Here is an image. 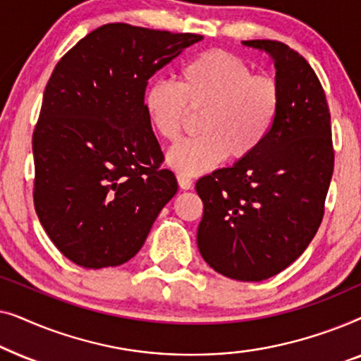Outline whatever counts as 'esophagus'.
<instances>
[{"label": "esophagus", "mask_w": 361, "mask_h": 361, "mask_svg": "<svg viewBox=\"0 0 361 361\" xmlns=\"http://www.w3.org/2000/svg\"><path fill=\"white\" fill-rule=\"evenodd\" d=\"M177 182H179L180 189H184V190L192 189V179H189V177H187V176L177 174Z\"/></svg>", "instance_id": "1"}]
</instances>
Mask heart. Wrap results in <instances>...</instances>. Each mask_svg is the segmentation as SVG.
Masks as SVG:
<instances>
[{"label":"heart","mask_w":361,"mask_h":361,"mask_svg":"<svg viewBox=\"0 0 361 361\" xmlns=\"http://www.w3.org/2000/svg\"><path fill=\"white\" fill-rule=\"evenodd\" d=\"M279 106V83L253 73L248 62L221 49L185 62L177 72V85L154 78L142 95L147 123L167 142L179 140L189 111L204 110L197 123L200 135L167 154L169 166L185 176L204 174L228 156L233 162L253 157L271 136Z\"/></svg>","instance_id":"b5f03b06"}]
</instances>
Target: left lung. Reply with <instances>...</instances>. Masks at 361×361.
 <instances>
[{
    "mask_svg": "<svg viewBox=\"0 0 361 361\" xmlns=\"http://www.w3.org/2000/svg\"><path fill=\"white\" fill-rule=\"evenodd\" d=\"M243 44L274 61L279 115L253 157L197 180L204 202L197 245L216 273L256 283L294 263L317 233L334 145L327 98L307 61L279 41Z\"/></svg>",
    "mask_w": 361,
    "mask_h": 361,
    "instance_id": "obj_1",
    "label": "left lung"
}]
</instances>
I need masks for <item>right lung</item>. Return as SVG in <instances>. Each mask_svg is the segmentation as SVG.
Here are the masks:
<instances>
[{"label":"right lung","instance_id":"right-lung-1","mask_svg":"<svg viewBox=\"0 0 361 361\" xmlns=\"http://www.w3.org/2000/svg\"><path fill=\"white\" fill-rule=\"evenodd\" d=\"M202 36L100 26L54 67L32 133L34 207L49 238L82 268L130 261L176 195L147 123V80Z\"/></svg>","mask_w":361,"mask_h":361}]
</instances>
